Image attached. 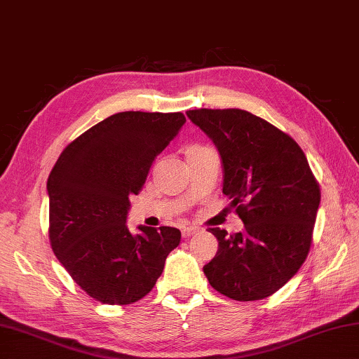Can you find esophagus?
<instances>
[{
    "label": "esophagus",
    "mask_w": 359,
    "mask_h": 359,
    "mask_svg": "<svg viewBox=\"0 0 359 359\" xmlns=\"http://www.w3.org/2000/svg\"><path fill=\"white\" fill-rule=\"evenodd\" d=\"M196 232H199L198 227H194V226H185L184 229H182V237L188 238V237L194 236V233H196Z\"/></svg>",
    "instance_id": "34e87169"
}]
</instances>
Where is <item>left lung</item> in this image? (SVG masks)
Returning a JSON list of instances; mask_svg holds the SVG:
<instances>
[{
	"instance_id": "1",
	"label": "left lung",
	"mask_w": 359,
	"mask_h": 359,
	"mask_svg": "<svg viewBox=\"0 0 359 359\" xmlns=\"http://www.w3.org/2000/svg\"><path fill=\"white\" fill-rule=\"evenodd\" d=\"M223 161V193L243 221L242 232L218 240L204 265L212 287L237 302L278 292L308 257L320 188L295 140L245 109H190Z\"/></svg>"
}]
</instances>
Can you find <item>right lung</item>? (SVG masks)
<instances>
[{
  "instance_id": "1",
  "label": "right lung",
  "mask_w": 359,
  "mask_h": 359,
  "mask_svg": "<svg viewBox=\"0 0 359 359\" xmlns=\"http://www.w3.org/2000/svg\"><path fill=\"white\" fill-rule=\"evenodd\" d=\"M185 122L182 113L113 114L72 141L51 169V250L97 302L132 304L146 297L180 243V231L169 226L132 233L127 213L154 160Z\"/></svg>"
}]
</instances>
